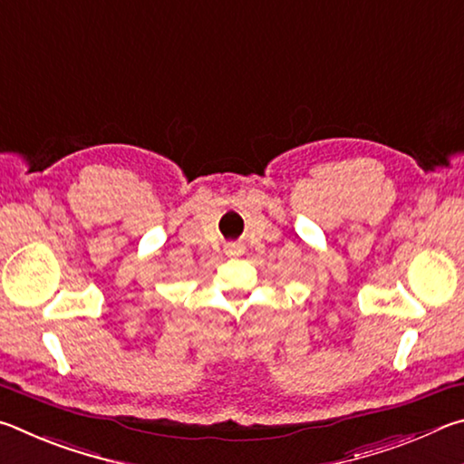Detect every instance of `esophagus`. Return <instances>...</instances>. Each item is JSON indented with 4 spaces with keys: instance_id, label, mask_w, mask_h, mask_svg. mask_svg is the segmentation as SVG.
Masks as SVG:
<instances>
[{
    "instance_id": "1",
    "label": "esophagus",
    "mask_w": 464,
    "mask_h": 464,
    "mask_svg": "<svg viewBox=\"0 0 464 464\" xmlns=\"http://www.w3.org/2000/svg\"><path fill=\"white\" fill-rule=\"evenodd\" d=\"M227 249V256H241L243 254V246L241 243H229V246L225 247Z\"/></svg>"
}]
</instances>
